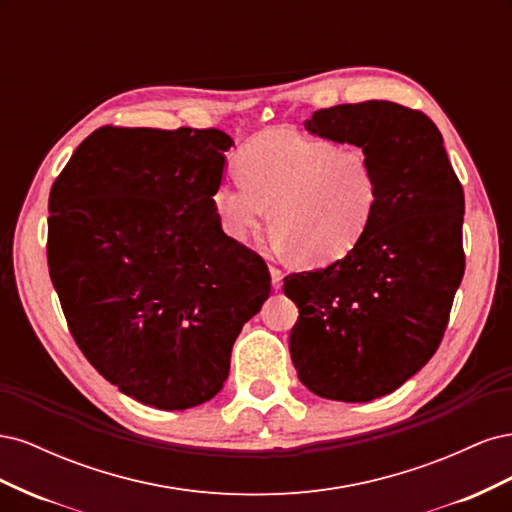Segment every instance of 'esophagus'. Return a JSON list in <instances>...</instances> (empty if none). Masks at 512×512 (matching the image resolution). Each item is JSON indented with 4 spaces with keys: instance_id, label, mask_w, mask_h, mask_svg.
<instances>
[{
    "instance_id": "1",
    "label": "esophagus",
    "mask_w": 512,
    "mask_h": 512,
    "mask_svg": "<svg viewBox=\"0 0 512 512\" xmlns=\"http://www.w3.org/2000/svg\"><path fill=\"white\" fill-rule=\"evenodd\" d=\"M269 271H271V284H273V288L280 290L282 288V280H284L282 271L277 269V267H269Z\"/></svg>"
}]
</instances>
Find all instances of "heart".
<instances>
[{
	"mask_svg": "<svg viewBox=\"0 0 512 512\" xmlns=\"http://www.w3.org/2000/svg\"><path fill=\"white\" fill-rule=\"evenodd\" d=\"M239 181H220L209 203L224 235L247 241L269 228L305 267H327L363 241L380 207V179L361 147L286 130L260 132L235 160Z\"/></svg>",
	"mask_w": 512,
	"mask_h": 512,
	"instance_id": "obj_1",
	"label": "heart"
}]
</instances>
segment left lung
Wrapping results in <instances>:
<instances>
[{
    "label": "left lung",
    "instance_id": "obj_1",
    "mask_svg": "<svg viewBox=\"0 0 512 512\" xmlns=\"http://www.w3.org/2000/svg\"><path fill=\"white\" fill-rule=\"evenodd\" d=\"M305 130L367 151L380 207L354 250L292 273L290 359L318 397L365 404L399 389L438 350L461 284L463 190L427 115L369 100L316 111Z\"/></svg>",
    "mask_w": 512,
    "mask_h": 512
}]
</instances>
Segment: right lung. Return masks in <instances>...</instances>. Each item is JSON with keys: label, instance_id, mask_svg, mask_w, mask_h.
<instances>
[{"label": "right lung", "instance_id": "obj_1", "mask_svg": "<svg viewBox=\"0 0 512 512\" xmlns=\"http://www.w3.org/2000/svg\"><path fill=\"white\" fill-rule=\"evenodd\" d=\"M222 130L100 128L49 196V273L74 342L145 406L185 410L222 391L232 344L269 299L258 254L224 235L209 196Z\"/></svg>", "mask_w": 512, "mask_h": 512}]
</instances>
